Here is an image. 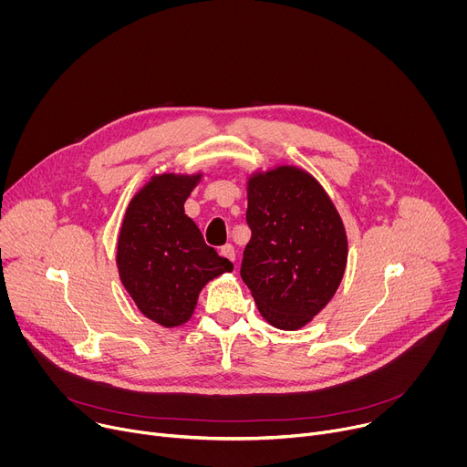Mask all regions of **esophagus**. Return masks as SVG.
I'll return each instance as SVG.
<instances>
[{"label":"esophagus","mask_w":467,"mask_h":467,"mask_svg":"<svg viewBox=\"0 0 467 467\" xmlns=\"http://www.w3.org/2000/svg\"><path fill=\"white\" fill-rule=\"evenodd\" d=\"M220 254H222V256H225V258H227V260H231V262H234V258H236L233 244H225V245L220 249Z\"/></svg>","instance_id":"esophagus-1"}]
</instances>
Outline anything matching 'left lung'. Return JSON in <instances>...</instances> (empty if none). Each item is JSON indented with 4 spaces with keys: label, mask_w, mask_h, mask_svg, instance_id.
I'll return each instance as SVG.
<instances>
[{
    "label": "left lung",
    "mask_w": 467,
    "mask_h": 467,
    "mask_svg": "<svg viewBox=\"0 0 467 467\" xmlns=\"http://www.w3.org/2000/svg\"><path fill=\"white\" fill-rule=\"evenodd\" d=\"M247 225L240 275L264 319L305 327L337 294L348 236L338 211L306 171L279 166L247 182Z\"/></svg>",
    "instance_id": "8db88e82"
}]
</instances>
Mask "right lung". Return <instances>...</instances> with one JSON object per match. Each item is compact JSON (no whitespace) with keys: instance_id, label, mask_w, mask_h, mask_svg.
<instances>
[{"instance_id":"1","label":"right lung","mask_w":467,"mask_h":467,"mask_svg":"<svg viewBox=\"0 0 467 467\" xmlns=\"http://www.w3.org/2000/svg\"><path fill=\"white\" fill-rule=\"evenodd\" d=\"M199 177H153L130 199L118 236L121 285L140 312L162 327L186 323L202 288L233 270L184 214V202Z\"/></svg>"}]
</instances>
